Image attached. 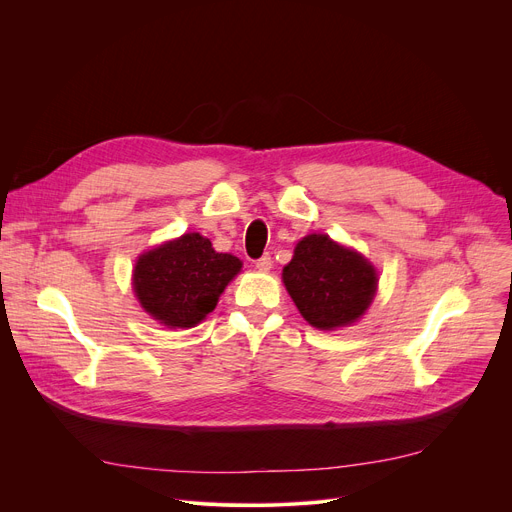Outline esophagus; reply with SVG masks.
Instances as JSON below:
<instances>
[{
	"mask_svg": "<svg viewBox=\"0 0 512 512\" xmlns=\"http://www.w3.org/2000/svg\"><path fill=\"white\" fill-rule=\"evenodd\" d=\"M272 265H274V261H272V257L270 255H263L261 259H257L255 261V267L259 272H270L272 270Z\"/></svg>",
	"mask_w": 512,
	"mask_h": 512,
	"instance_id": "esophagus-1",
	"label": "esophagus"
}]
</instances>
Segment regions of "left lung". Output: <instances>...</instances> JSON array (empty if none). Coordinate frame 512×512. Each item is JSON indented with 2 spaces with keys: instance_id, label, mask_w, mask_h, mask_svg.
Here are the masks:
<instances>
[{
  "instance_id": "1",
  "label": "left lung",
  "mask_w": 512,
  "mask_h": 512,
  "mask_svg": "<svg viewBox=\"0 0 512 512\" xmlns=\"http://www.w3.org/2000/svg\"><path fill=\"white\" fill-rule=\"evenodd\" d=\"M282 280L294 305L317 330L355 324L378 290L375 267L328 234L301 238L282 270Z\"/></svg>"
}]
</instances>
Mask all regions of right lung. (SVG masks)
<instances>
[{"instance_id":"obj_1","label":"right lung","mask_w":512,"mask_h":512,"mask_svg":"<svg viewBox=\"0 0 512 512\" xmlns=\"http://www.w3.org/2000/svg\"><path fill=\"white\" fill-rule=\"evenodd\" d=\"M242 261L213 251L211 240L188 232L137 259L132 290L141 307L168 328H193L211 313Z\"/></svg>"}]
</instances>
